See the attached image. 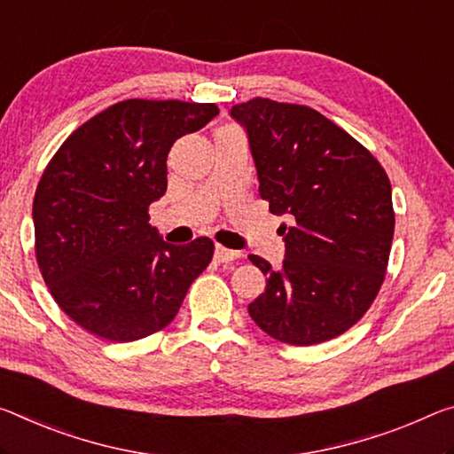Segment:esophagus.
I'll return each instance as SVG.
<instances>
[{"instance_id":"obj_1","label":"esophagus","mask_w":454,"mask_h":454,"mask_svg":"<svg viewBox=\"0 0 454 454\" xmlns=\"http://www.w3.org/2000/svg\"><path fill=\"white\" fill-rule=\"evenodd\" d=\"M215 261L218 262H232L236 261V258H240V253L239 250H230V248H224V247H215Z\"/></svg>"}]
</instances>
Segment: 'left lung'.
<instances>
[{
	"label": "left lung",
	"instance_id": "1",
	"mask_svg": "<svg viewBox=\"0 0 454 454\" xmlns=\"http://www.w3.org/2000/svg\"><path fill=\"white\" fill-rule=\"evenodd\" d=\"M230 117L247 131L261 198L289 215L278 228L283 266L248 256L269 277L250 317L289 345L333 340L364 317L384 283L390 179L368 149L309 106L253 98Z\"/></svg>",
	"mask_w": 454,
	"mask_h": 454
}]
</instances>
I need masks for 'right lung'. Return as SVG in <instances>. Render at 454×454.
<instances>
[{
  "mask_svg": "<svg viewBox=\"0 0 454 454\" xmlns=\"http://www.w3.org/2000/svg\"><path fill=\"white\" fill-rule=\"evenodd\" d=\"M220 113L214 103L131 98L78 127L34 198L35 258L59 307L89 333L125 343L169 325L214 242H165L149 206L168 190V153Z\"/></svg>",
  "mask_w": 454,
  "mask_h": 454,
  "instance_id": "obj_1",
  "label": "right lung"
}]
</instances>
